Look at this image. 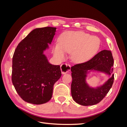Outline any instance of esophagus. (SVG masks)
I'll return each instance as SVG.
<instances>
[{
	"mask_svg": "<svg viewBox=\"0 0 127 127\" xmlns=\"http://www.w3.org/2000/svg\"><path fill=\"white\" fill-rule=\"evenodd\" d=\"M60 68L63 74H66L70 70V65L67 64H63L61 65Z\"/></svg>",
	"mask_w": 127,
	"mask_h": 127,
	"instance_id": "obj_1",
	"label": "esophagus"
}]
</instances>
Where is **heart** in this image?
Returning <instances> with one entry per match:
<instances>
[{"label":"heart","mask_w":127,"mask_h":127,"mask_svg":"<svg viewBox=\"0 0 127 127\" xmlns=\"http://www.w3.org/2000/svg\"><path fill=\"white\" fill-rule=\"evenodd\" d=\"M100 47L96 36L82 31H67L60 35L59 44L53 49L54 55L62 60L64 53H71V59L76 63H85L93 58Z\"/></svg>","instance_id":"heart-1"}]
</instances>
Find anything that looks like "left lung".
<instances>
[{
  "label": "left lung",
  "mask_w": 127,
  "mask_h": 127,
  "mask_svg": "<svg viewBox=\"0 0 127 127\" xmlns=\"http://www.w3.org/2000/svg\"><path fill=\"white\" fill-rule=\"evenodd\" d=\"M113 58L111 52L104 50L87 62L71 67V93L74 100L84 106L93 105L101 102L112 87L114 74L103 84L96 88L91 87L86 82L87 74L91 70L104 72L110 76L113 72Z\"/></svg>",
  "instance_id": "obj_1"
}]
</instances>
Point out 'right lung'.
I'll use <instances>...</instances> for the list:
<instances>
[{
    "label": "right lung",
    "mask_w": 127,
    "mask_h": 127,
    "mask_svg": "<svg viewBox=\"0 0 127 127\" xmlns=\"http://www.w3.org/2000/svg\"><path fill=\"white\" fill-rule=\"evenodd\" d=\"M56 31L52 27L34 29L15 49L11 80L17 93L26 102L38 105L50 101L53 85L61 76L59 65L50 64L43 54Z\"/></svg>",
    "instance_id": "add662e5"
}]
</instances>
